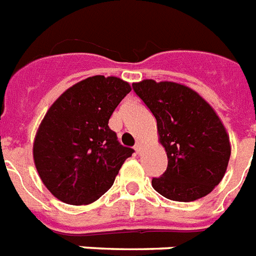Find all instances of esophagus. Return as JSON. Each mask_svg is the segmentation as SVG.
<instances>
[{
	"mask_svg": "<svg viewBox=\"0 0 256 256\" xmlns=\"http://www.w3.org/2000/svg\"><path fill=\"white\" fill-rule=\"evenodd\" d=\"M134 149H136V152H141V149H142V142L141 141H137V144L134 145Z\"/></svg>",
	"mask_w": 256,
	"mask_h": 256,
	"instance_id": "esophagus-1",
	"label": "esophagus"
}]
</instances>
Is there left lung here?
<instances>
[{"instance_id":"8db88e82","label":"left lung","mask_w":256,"mask_h":256,"mask_svg":"<svg viewBox=\"0 0 256 256\" xmlns=\"http://www.w3.org/2000/svg\"><path fill=\"white\" fill-rule=\"evenodd\" d=\"M133 89L156 119L167 170L152 185L176 202H193L215 189L226 172L230 141L212 106L180 82L146 78Z\"/></svg>"}]
</instances>
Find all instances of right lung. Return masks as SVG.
Listing matches in <instances>:
<instances>
[{
	"instance_id": "add662e5",
	"label": "right lung",
	"mask_w": 256,
	"mask_h": 256,
	"mask_svg": "<svg viewBox=\"0 0 256 256\" xmlns=\"http://www.w3.org/2000/svg\"><path fill=\"white\" fill-rule=\"evenodd\" d=\"M116 76L96 75L56 98L41 120L34 160L41 181L68 204H89L114 184L133 149L120 145L108 119L130 92Z\"/></svg>"
}]
</instances>
